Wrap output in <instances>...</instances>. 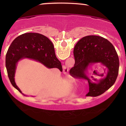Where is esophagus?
Returning <instances> with one entry per match:
<instances>
[{
    "label": "esophagus",
    "instance_id": "34e87169",
    "mask_svg": "<svg viewBox=\"0 0 126 126\" xmlns=\"http://www.w3.org/2000/svg\"><path fill=\"white\" fill-rule=\"evenodd\" d=\"M68 71V68L66 66L63 67V72H67Z\"/></svg>",
    "mask_w": 126,
    "mask_h": 126
}]
</instances>
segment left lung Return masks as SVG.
Returning <instances> with one entry per match:
<instances>
[{
    "instance_id": "left-lung-1",
    "label": "left lung",
    "mask_w": 126,
    "mask_h": 126,
    "mask_svg": "<svg viewBox=\"0 0 126 126\" xmlns=\"http://www.w3.org/2000/svg\"><path fill=\"white\" fill-rule=\"evenodd\" d=\"M75 71L70 73L75 77L87 79L89 92L87 96H97L113 85L118 77L119 60L116 50L107 39L97 35H88L82 38L75 46ZM100 63L103 66V73L97 74L102 77L98 83L92 82L86 75L89 66Z\"/></svg>"
}]
</instances>
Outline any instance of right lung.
<instances>
[{"label":"right lung","mask_w":126,"mask_h":126,"mask_svg":"<svg viewBox=\"0 0 126 126\" xmlns=\"http://www.w3.org/2000/svg\"><path fill=\"white\" fill-rule=\"evenodd\" d=\"M25 58L39 62L47 68L63 70L61 62L56 57L53 44L46 36L35 32H27L18 36L8 48L6 66L11 84L24 96L26 95L15 83V75L18 62Z\"/></svg>","instance_id":"add662e5"}]
</instances>
